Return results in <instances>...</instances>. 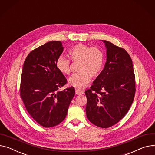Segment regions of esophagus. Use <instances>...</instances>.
Wrapping results in <instances>:
<instances>
[{"label": "esophagus", "mask_w": 155, "mask_h": 155, "mask_svg": "<svg viewBox=\"0 0 155 155\" xmlns=\"http://www.w3.org/2000/svg\"><path fill=\"white\" fill-rule=\"evenodd\" d=\"M84 91H79V90H75V94H76V95H82L84 94Z\"/></svg>", "instance_id": "1"}]
</instances>
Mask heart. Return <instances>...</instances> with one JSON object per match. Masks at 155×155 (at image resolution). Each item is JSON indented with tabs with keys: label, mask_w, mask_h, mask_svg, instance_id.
Listing matches in <instances>:
<instances>
[{
	"label": "heart",
	"mask_w": 155,
	"mask_h": 155,
	"mask_svg": "<svg viewBox=\"0 0 155 155\" xmlns=\"http://www.w3.org/2000/svg\"><path fill=\"white\" fill-rule=\"evenodd\" d=\"M68 55L74 62L80 61V74L74 75L68 80L70 86L77 90L84 89L91 81V76L98 77L103 70L105 56L102 50L97 47H90L84 44H77L70 47ZM56 67L64 75L71 73V64L69 59L61 55L56 61Z\"/></svg>",
	"instance_id": "heart-1"
}]
</instances>
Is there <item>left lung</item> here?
I'll return each mask as SVG.
<instances>
[{
	"mask_svg": "<svg viewBox=\"0 0 155 155\" xmlns=\"http://www.w3.org/2000/svg\"><path fill=\"white\" fill-rule=\"evenodd\" d=\"M107 61L100 75L85 91L86 114L95 125L107 128L121 120L129 110L135 93L132 60L127 51L107 40Z\"/></svg>",
	"mask_w": 155,
	"mask_h": 155,
	"instance_id": "1",
	"label": "left lung"
}]
</instances>
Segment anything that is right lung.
Instances as JSON below:
<instances>
[{
  "instance_id": "add662e5",
  "label": "right lung",
  "mask_w": 155,
  "mask_h": 155,
  "mask_svg": "<svg viewBox=\"0 0 155 155\" xmlns=\"http://www.w3.org/2000/svg\"><path fill=\"white\" fill-rule=\"evenodd\" d=\"M64 51L60 41H51L32 50L24 61L20 95L33 119L45 128L55 127L65 118L75 91H63L67 80L56 67Z\"/></svg>"
}]
</instances>
